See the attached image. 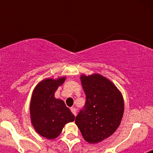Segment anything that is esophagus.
Returning <instances> with one entry per match:
<instances>
[{"label":"esophagus","instance_id":"obj_1","mask_svg":"<svg viewBox=\"0 0 153 153\" xmlns=\"http://www.w3.org/2000/svg\"><path fill=\"white\" fill-rule=\"evenodd\" d=\"M70 110H71V112L73 113V114H74V116L76 117V109L74 107H72L71 109H70Z\"/></svg>","mask_w":153,"mask_h":153}]
</instances>
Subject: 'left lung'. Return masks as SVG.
<instances>
[{
    "label": "left lung",
    "instance_id": "8db88e82",
    "mask_svg": "<svg viewBox=\"0 0 153 153\" xmlns=\"http://www.w3.org/2000/svg\"><path fill=\"white\" fill-rule=\"evenodd\" d=\"M81 83L86 102L75 123L86 142L100 143L120 126L124 112L123 99L111 81L100 74L82 75Z\"/></svg>",
    "mask_w": 153,
    "mask_h": 153
}]
</instances>
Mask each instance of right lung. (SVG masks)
I'll list each match as a JSON object with an SVG mask.
<instances>
[{
  "label": "right lung",
  "instance_id": "1",
  "mask_svg": "<svg viewBox=\"0 0 153 153\" xmlns=\"http://www.w3.org/2000/svg\"><path fill=\"white\" fill-rule=\"evenodd\" d=\"M64 80L65 77L44 79L35 87L32 95L31 122L40 136L49 140L57 137L65 124L75 120L64 102L54 97V93Z\"/></svg>",
  "mask_w": 153,
  "mask_h": 153
}]
</instances>
